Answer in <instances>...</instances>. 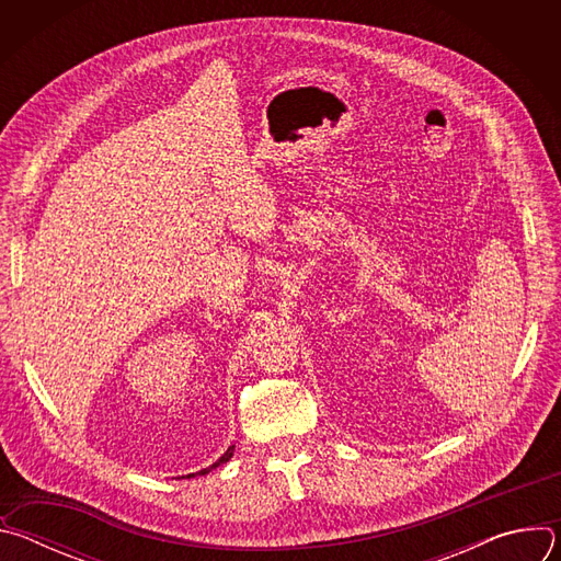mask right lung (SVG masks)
I'll use <instances>...</instances> for the list:
<instances>
[{
    "label": "right lung",
    "instance_id": "right-lung-1",
    "mask_svg": "<svg viewBox=\"0 0 561 561\" xmlns=\"http://www.w3.org/2000/svg\"><path fill=\"white\" fill-rule=\"evenodd\" d=\"M232 448H234V446H230V448H228V450H226V453H224V455H221V457H219V459H217V461H215V463H213V466H208V468H204V470H199V472H193V474H186V477H195V474H206V472H210V470H213V468H217V466H221V463H224V461H228V459H230V457H232Z\"/></svg>",
    "mask_w": 561,
    "mask_h": 561
}]
</instances>
